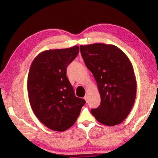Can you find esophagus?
Returning a JSON list of instances; mask_svg holds the SVG:
<instances>
[{
	"label": "esophagus",
	"instance_id": "obj_1",
	"mask_svg": "<svg viewBox=\"0 0 158 158\" xmlns=\"http://www.w3.org/2000/svg\"><path fill=\"white\" fill-rule=\"evenodd\" d=\"M84 99L85 100V102H86L88 103V99H89L88 95H85V96H84Z\"/></svg>",
	"mask_w": 158,
	"mask_h": 158
}]
</instances>
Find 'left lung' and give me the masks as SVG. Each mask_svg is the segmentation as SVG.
<instances>
[{
    "label": "left lung",
    "instance_id": "left-lung-1",
    "mask_svg": "<svg viewBox=\"0 0 158 158\" xmlns=\"http://www.w3.org/2000/svg\"><path fill=\"white\" fill-rule=\"evenodd\" d=\"M87 68L97 82L101 103L91 113L104 125L121 123L135 102L136 82L131 62L117 46L94 44L80 46Z\"/></svg>",
    "mask_w": 158,
    "mask_h": 158
}]
</instances>
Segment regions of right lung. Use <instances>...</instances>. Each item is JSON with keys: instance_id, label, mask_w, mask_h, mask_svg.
Wrapping results in <instances>:
<instances>
[{"instance_id": "add662e5", "label": "right lung", "mask_w": 158, "mask_h": 158, "mask_svg": "<svg viewBox=\"0 0 158 158\" xmlns=\"http://www.w3.org/2000/svg\"><path fill=\"white\" fill-rule=\"evenodd\" d=\"M79 47L50 49L38 55L27 76V92L37 118L52 131L67 130L77 120L85 101L77 98L66 76L69 64L77 56Z\"/></svg>"}]
</instances>
